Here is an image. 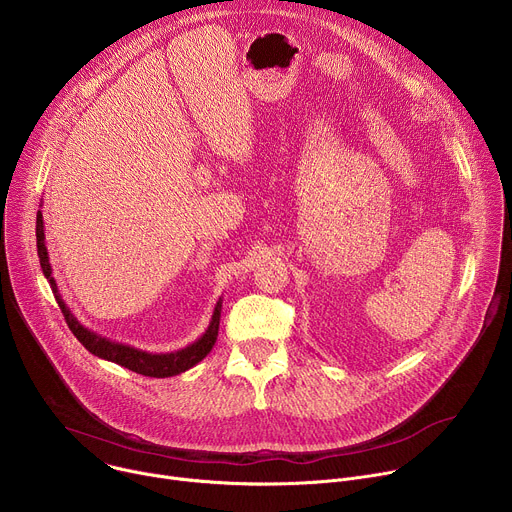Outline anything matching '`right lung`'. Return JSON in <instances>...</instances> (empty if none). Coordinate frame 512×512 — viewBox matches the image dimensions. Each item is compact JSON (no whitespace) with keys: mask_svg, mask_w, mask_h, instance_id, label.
Returning a JSON list of instances; mask_svg holds the SVG:
<instances>
[{"mask_svg":"<svg viewBox=\"0 0 512 512\" xmlns=\"http://www.w3.org/2000/svg\"><path fill=\"white\" fill-rule=\"evenodd\" d=\"M36 245H38V257H40V267L44 277L48 279L50 287H52V294L56 298V304L60 306L64 320L70 328V332L77 336V340L95 356L111 360L119 367H125L137 375L143 377H154V379H166V377H174L180 375L188 369H192L194 364H198L214 346L216 336H218V324H221V310H223V300L218 298L210 324L206 328V332L192 344H188L182 350L176 352H166V354H154V352H145L139 350L135 346L129 344H121L115 340H109L89 328H85L75 314L70 312V308L66 306V302L62 300L60 291L56 287V281L52 277V267H50V259H48V249H46V241H44V221H42V210H38L36 214Z\"/></svg>","mask_w":512,"mask_h":512,"instance_id":"right-lung-1","label":"right lung"}]
</instances>
